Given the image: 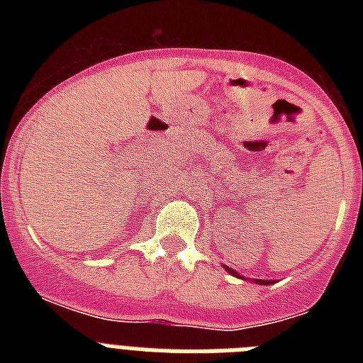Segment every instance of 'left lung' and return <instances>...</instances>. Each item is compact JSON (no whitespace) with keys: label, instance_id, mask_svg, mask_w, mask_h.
Returning a JSON list of instances; mask_svg holds the SVG:
<instances>
[{"label":"left lung","instance_id":"left-lung-1","mask_svg":"<svg viewBox=\"0 0 363 363\" xmlns=\"http://www.w3.org/2000/svg\"><path fill=\"white\" fill-rule=\"evenodd\" d=\"M225 269H227V271L230 272V274H234V277H240V274H236V271H233V269H229V267H225ZM240 278H242V277H240ZM256 284H264V285H269V284H271V281H269V280H256Z\"/></svg>","mask_w":363,"mask_h":363}]
</instances>
